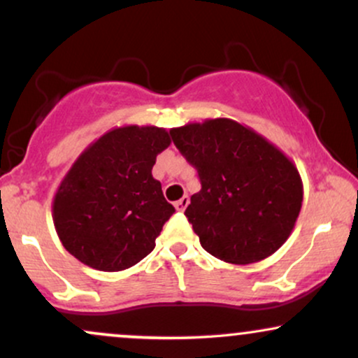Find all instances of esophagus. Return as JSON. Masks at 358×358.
I'll return each mask as SVG.
<instances>
[{
	"instance_id": "esophagus-1",
	"label": "esophagus",
	"mask_w": 358,
	"mask_h": 358,
	"mask_svg": "<svg viewBox=\"0 0 358 358\" xmlns=\"http://www.w3.org/2000/svg\"><path fill=\"white\" fill-rule=\"evenodd\" d=\"M188 203H190V199H188L187 195H183L182 199L178 200V202H175V208H176V210L182 212V210H185V208H187Z\"/></svg>"
}]
</instances>
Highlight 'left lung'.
Here are the masks:
<instances>
[{
	"label": "left lung",
	"mask_w": 358,
	"mask_h": 358,
	"mask_svg": "<svg viewBox=\"0 0 358 358\" xmlns=\"http://www.w3.org/2000/svg\"><path fill=\"white\" fill-rule=\"evenodd\" d=\"M170 134L202 182L185 210L202 248L232 264L273 256L301 210L303 182L293 159L229 117L188 122Z\"/></svg>",
	"instance_id": "left-lung-1"
}]
</instances>
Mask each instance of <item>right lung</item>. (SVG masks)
Instances as JSON below:
<instances>
[{"label":"right lung","mask_w":358,"mask_h":358,"mask_svg":"<svg viewBox=\"0 0 358 358\" xmlns=\"http://www.w3.org/2000/svg\"><path fill=\"white\" fill-rule=\"evenodd\" d=\"M171 145L165 127H113L72 163L57 188L52 217L65 249L106 273L138 264L175 207L153 178L156 156Z\"/></svg>","instance_id":"right-lung-1"}]
</instances>
